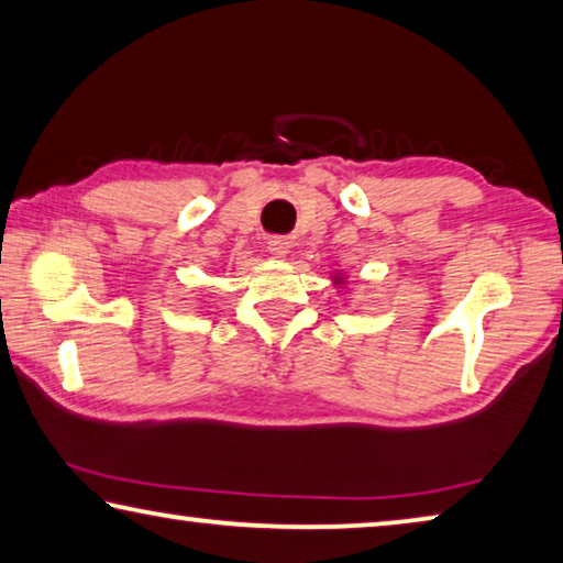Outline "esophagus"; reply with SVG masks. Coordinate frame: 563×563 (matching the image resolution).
<instances>
[{
	"mask_svg": "<svg viewBox=\"0 0 563 563\" xmlns=\"http://www.w3.org/2000/svg\"><path fill=\"white\" fill-rule=\"evenodd\" d=\"M268 251L273 255H278V258H283V255L290 253V238H285V235L268 238Z\"/></svg>",
	"mask_w": 563,
	"mask_h": 563,
	"instance_id": "obj_1",
	"label": "esophagus"
}]
</instances>
